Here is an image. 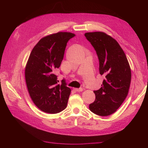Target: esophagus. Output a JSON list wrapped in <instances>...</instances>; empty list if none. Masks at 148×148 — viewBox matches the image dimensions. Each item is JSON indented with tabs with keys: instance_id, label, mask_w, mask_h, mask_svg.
<instances>
[{
	"instance_id": "obj_1",
	"label": "esophagus",
	"mask_w": 148,
	"mask_h": 148,
	"mask_svg": "<svg viewBox=\"0 0 148 148\" xmlns=\"http://www.w3.org/2000/svg\"><path fill=\"white\" fill-rule=\"evenodd\" d=\"M74 89L77 92H82L83 91V88H75Z\"/></svg>"
}]
</instances>
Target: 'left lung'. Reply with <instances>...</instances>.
I'll return each mask as SVG.
<instances>
[{"instance_id":"obj_1","label":"left lung","mask_w":148,"mask_h":148,"mask_svg":"<svg viewBox=\"0 0 148 148\" xmlns=\"http://www.w3.org/2000/svg\"><path fill=\"white\" fill-rule=\"evenodd\" d=\"M99 61V73L105 76L101 88L94 91L96 99L90 110L100 116L115 112L128 95L132 72L127 58L115 39L104 32L86 33Z\"/></svg>"}]
</instances>
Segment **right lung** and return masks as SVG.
Wrapping results in <instances>:
<instances>
[{"instance_id": "right-lung-1", "label": "right lung", "mask_w": 148, "mask_h": 148, "mask_svg": "<svg viewBox=\"0 0 148 148\" xmlns=\"http://www.w3.org/2000/svg\"><path fill=\"white\" fill-rule=\"evenodd\" d=\"M69 32H58L42 38L31 51L25 66V80L29 96L38 109L48 114L64 110L71 89L65 80L57 84L55 70L64 59L66 44L74 37Z\"/></svg>"}]
</instances>
